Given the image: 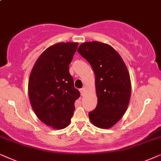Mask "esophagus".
<instances>
[{"label": "esophagus", "mask_w": 161, "mask_h": 161, "mask_svg": "<svg viewBox=\"0 0 161 161\" xmlns=\"http://www.w3.org/2000/svg\"><path fill=\"white\" fill-rule=\"evenodd\" d=\"M79 91H80V93H81V95H83V94L85 93V87H82V88L81 89H79Z\"/></svg>", "instance_id": "1"}]
</instances>
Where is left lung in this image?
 I'll return each mask as SVG.
<instances>
[{
    "label": "left lung",
    "instance_id": "left-lung-1",
    "mask_svg": "<svg viewBox=\"0 0 161 161\" xmlns=\"http://www.w3.org/2000/svg\"><path fill=\"white\" fill-rule=\"evenodd\" d=\"M77 51L90 63L96 76L98 103L89 113L90 120L96 127L108 129L121 119L129 104L131 83L127 66L108 44L84 42Z\"/></svg>",
    "mask_w": 161,
    "mask_h": 161
}]
</instances>
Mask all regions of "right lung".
<instances>
[{"mask_svg":"<svg viewBox=\"0 0 161 161\" xmlns=\"http://www.w3.org/2000/svg\"><path fill=\"white\" fill-rule=\"evenodd\" d=\"M77 46V42H59L48 47L30 74L29 96L32 108L40 121L54 129H63L70 124L74 102L80 96L69 73Z\"/></svg>","mask_w":161,"mask_h":161,"instance_id":"obj_1","label":"right lung"}]
</instances>
